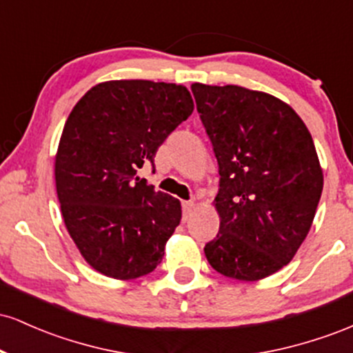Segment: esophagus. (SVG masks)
Segmentation results:
<instances>
[{
  "instance_id": "34e87169",
  "label": "esophagus",
  "mask_w": 353,
  "mask_h": 353,
  "mask_svg": "<svg viewBox=\"0 0 353 353\" xmlns=\"http://www.w3.org/2000/svg\"><path fill=\"white\" fill-rule=\"evenodd\" d=\"M182 210H184V216L188 219L194 210V202L192 201H184L182 202Z\"/></svg>"
}]
</instances>
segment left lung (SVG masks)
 I'll list each match as a JSON object with an SVG mask.
<instances>
[{"label":"left lung","instance_id":"obj_1","mask_svg":"<svg viewBox=\"0 0 353 353\" xmlns=\"http://www.w3.org/2000/svg\"><path fill=\"white\" fill-rule=\"evenodd\" d=\"M219 164V234L204 247L214 270L237 281L269 277L309 234L323 188L301 116L272 94L242 86H190Z\"/></svg>","mask_w":353,"mask_h":353}]
</instances>
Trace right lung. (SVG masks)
<instances>
[{
	"label": "right lung",
	"mask_w": 353,
	"mask_h": 353,
	"mask_svg": "<svg viewBox=\"0 0 353 353\" xmlns=\"http://www.w3.org/2000/svg\"><path fill=\"white\" fill-rule=\"evenodd\" d=\"M188 88L145 79L96 84L72 108L54 159L64 225L84 261L129 281L161 264L181 202L139 179L159 145L192 114Z\"/></svg>",
	"instance_id": "add662e5"
}]
</instances>
